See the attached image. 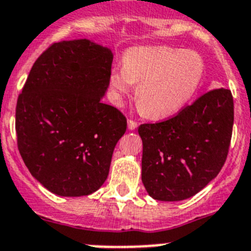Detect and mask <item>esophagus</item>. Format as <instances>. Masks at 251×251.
<instances>
[{
    "instance_id": "1",
    "label": "esophagus",
    "mask_w": 251,
    "mask_h": 251,
    "mask_svg": "<svg viewBox=\"0 0 251 251\" xmlns=\"http://www.w3.org/2000/svg\"><path fill=\"white\" fill-rule=\"evenodd\" d=\"M138 127V123L135 121H132V119H129V121H128V128H129L130 130H133V129H135V128Z\"/></svg>"
}]
</instances>
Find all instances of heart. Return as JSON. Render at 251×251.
I'll return each instance as SVG.
<instances>
[{"instance_id":"b5f03b06","label":"heart","mask_w":251,"mask_h":251,"mask_svg":"<svg viewBox=\"0 0 251 251\" xmlns=\"http://www.w3.org/2000/svg\"><path fill=\"white\" fill-rule=\"evenodd\" d=\"M199 54L180 48L158 46L128 50L123 67L110 73V88L127 94L138 83L135 100L142 113L162 119L178 113L193 98L203 78Z\"/></svg>"}]
</instances>
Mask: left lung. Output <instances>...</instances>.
Returning a JSON list of instances; mask_svg holds the SVG:
<instances>
[{"mask_svg":"<svg viewBox=\"0 0 251 251\" xmlns=\"http://www.w3.org/2000/svg\"><path fill=\"white\" fill-rule=\"evenodd\" d=\"M233 123L230 89L215 88L167 121L141 124L142 181L148 194L178 201L201 192L226 160Z\"/></svg>","mask_w":251,"mask_h":251,"instance_id":"8db88e82","label":"left lung"}]
</instances>
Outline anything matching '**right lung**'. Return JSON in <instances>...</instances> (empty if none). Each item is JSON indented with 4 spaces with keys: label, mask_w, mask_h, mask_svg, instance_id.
Segmentation results:
<instances>
[{
    "label": "right lung",
    "mask_w": 251,
    "mask_h": 251,
    "mask_svg": "<svg viewBox=\"0 0 251 251\" xmlns=\"http://www.w3.org/2000/svg\"><path fill=\"white\" fill-rule=\"evenodd\" d=\"M113 54L88 40L52 43L36 59L16 107L21 157L62 197L88 195L109 173L127 118L103 103Z\"/></svg>",
    "instance_id": "1"
}]
</instances>
